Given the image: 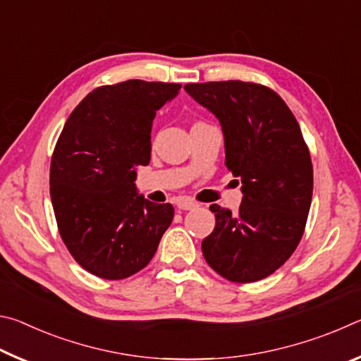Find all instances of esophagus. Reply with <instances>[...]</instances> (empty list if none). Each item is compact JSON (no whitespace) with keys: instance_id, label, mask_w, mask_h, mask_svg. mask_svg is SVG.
Masks as SVG:
<instances>
[{"instance_id":"34e87169","label":"esophagus","mask_w":361,"mask_h":361,"mask_svg":"<svg viewBox=\"0 0 361 361\" xmlns=\"http://www.w3.org/2000/svg\"><path fill=\"white\" fill-rule=\"evenodd\" d=\"M176 205H178L180 210H192L197 207V202H194V200H191V199H181V200H178V204Z\"/></svg>"}]
</instances>
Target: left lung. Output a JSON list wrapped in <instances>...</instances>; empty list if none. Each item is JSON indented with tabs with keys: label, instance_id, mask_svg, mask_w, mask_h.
<instances>
[{
	"label": "left lung",
	"instance_id": "1",
	"mask_svg": "<svg viewBox=\"0 0 361 361\" xmlns=\"http://www.w3.org/2000/svg\"><path fill=\"white\" fill-rule=\"evenodd\" d=\"M185 89L221 122L224 164L243 192L237 213L210 207L216 224L202 240L204 258L231 282H258L288 261L307 223L314 169L301 127L267 85L216 81Z\"/></svg>",
	"mask_w": 361,
	"mask_h": 361
}]
</instances>
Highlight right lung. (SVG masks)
Masks as SVG:
<instances>
[{
	"mask_svg": "<svg viewBox=\"0 0 361 361\" xmlns=\"http://www.w3.org/2000/svg\"><path fill=\"white\" fill-rule=\"evenodd\" d=\"M181 84L129 79L94 89L73 109L51 159L57 228L79 266L127 279L154 256L173 207L137 195L135 169L148 166L156 111Z\"/></svg>",
	"mask_w": 361,
	"mask_h": 361,
	"instance_id": "obj_1",
	"label": "right lung"
}]
</instances>
